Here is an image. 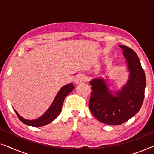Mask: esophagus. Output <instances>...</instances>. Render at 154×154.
Here are the masks:
<instances>
[{"label": "esophagus", "mask_w": 154, "mask_h": 154, "mask_svg": "<svg viewBox=\"0 0 154 154\" xmlns=\"http://www.w3.org/2000/svg\"><path fill=\"white\" fill-rule=\"evenodd\" d=\"M85 81V76L82 73H80V74H78L76 76H75V83L76 84H79L81 83H83Z\"/></svg>", "instance_id": "obj_1"}]
</instances>
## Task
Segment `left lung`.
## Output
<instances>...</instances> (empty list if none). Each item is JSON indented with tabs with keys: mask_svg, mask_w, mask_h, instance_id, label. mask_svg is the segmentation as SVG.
I'll return each mask as SVG.
<instances>
[{
	"mask_svg": "<svg viewBox=\"0 0 154 154\" xmlns=\"http://www.w3.org/2000/svg\"><path fill=\"white\" fill-rule=\"evenodd\" d=\"M128 62L129 80L117 96H114L104 79H94L89 101L90 110L99 121L108 125H121L140 111L144 99L146 76L135 52L125 45H120Z\"/></svg>",
	"mask_w": 154,
	"mask_h": 154,
	"instance_id": "1",
	"label": "left lung"
}]
</instances>
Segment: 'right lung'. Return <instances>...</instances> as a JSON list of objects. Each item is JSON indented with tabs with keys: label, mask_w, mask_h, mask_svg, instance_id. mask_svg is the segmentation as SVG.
<instances>
[{
	"label": "right lung",
	"mask_w": 154,
	"mask_h": 154,
	"mask_svg": "<svg viewBox=\"0 0 154 154\" xmlns=\"http://www.w3.org/2000/svg\"><path fill=\"white\" fill-rule=\"evenodd\" d=\"M73 89H74V86H73V83L68 84V85H65L61 88V90L59 91L57 94L53 102H52L50 108L48 109V110L41 117H40L39 119L36 120H33V121L26 120L23 119L22 117H21L15 111L16 114L17 116L18 119L22 123H24L27 125L33 126V127H41V126L47 125V124L51 123L52 121H54L60 115L65 97Z\"/></svg>",
	"instance_id": "1"
}]
</instances>
